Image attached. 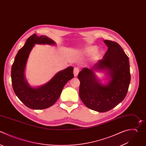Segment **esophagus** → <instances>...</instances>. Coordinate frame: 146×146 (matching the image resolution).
<instances>
[{
	"instance_id": "esophagus-1",
	"label": "esophagus",
	"mask_w": 146,
	"mask_h": 146,
	"mask_svg": "<svg viewBox=\"0 0 146 146\" xmlns=\"http://www.w3.org/2000/svg\"><path fill=\"white\" fill-rule=\"evenodd\" d=\"M79 72V69L78 67H75L74 69V76H77Z\"/></svg>"
}]
</instances>
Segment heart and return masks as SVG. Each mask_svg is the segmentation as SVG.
Listing matches in <instances>:
<instances>
[{"mask_svg": "<svg viewBox=\"0 0 146 146\" xmlns=\"http://www.w3.org/2000/svg\"><path fill=\"white\" fill-rule=\"evenodd\" d=\"M98 49V47L96 46H88L87 47L86 50H85V52L88 55H90L93 54L94 52H95V51L97 50ZM102 55V51H97L95 53V58H99L100 56H101Z\"/></svg>", "mask_w": 146, "mask_h": 146, "instance_id": "heart-1", "label": "heart"}]
</instances>
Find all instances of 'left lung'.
<instances>
[{
  "mask_svg": "<svg viewBox=\"0 0 146 146\" xmlns=\"http://www.w3.org/2000/svg\"><path fill=\"white\" fill-rule=\"evenodd\" d=\"M108 50L103 59L78 74L79 96L86 107L99 112L108 111L125 98L131 80L129 59L116 42L105 40ZM104 71L108 81L104 85L94 72Z\"/></svg>",
  "mask_w": 146,
  "mask_h": 146,
  "instance_id": "obj_1",
  "label": "left lung"
}]
</instances>
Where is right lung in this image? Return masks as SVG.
<instances>
[{
	"mask_svg": "<svg viewBox=\"0 0 146 146\" xmlns=\"http://www.w3.org/2000/svg\"><path fill=\"white\" fill-rule=\"evenodd\" d=\"M36 44H56L45 35L38 36L34 34L30 36L15 58L11 68V80L16 95L25 106L34 110H43L52 106L58 100L66 84L74 78V68L70 66L59 71L42 86H31L25 71L29 55Z\"/></svg>",
	"mask_w": 146,
	"mask_h": 146,
	"instance_id": "add662e5",
	"label": "right lung"
}]
</instances>
